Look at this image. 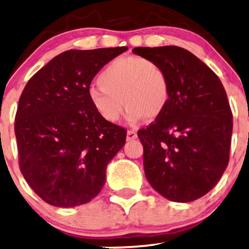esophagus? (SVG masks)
I'll return each instance as SVG.
<instances>
[{
	"instance_id": "obj_1",
	"label": "esophagus",
	"mask_w": 249,
	"mask_h": 249,
	"mask_svg": "<svg viewBox=\"0 0 249 249\" xmlns=\"http://www.w3.org/2000/svg\"><path fill=\"white\" fill-rule=\"evenodd\" d=\"M137 137H138V134L135 130L129 129L127 132V140H134V139H137Z\"/></svg>"
}]
</instances>
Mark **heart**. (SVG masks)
<instances>
[{"label": "heart", "instance_id": "heart-1", "mask_svg": "<svg viewBox=\"0 0 249 249\" xmlns=\"http://www.w3.org/2000/svg\"><path fill=\"white\" fill-rule=\"evenodd\" d=\"M97 80L99 86L89 87L87 94L97 114L107 122L120 119L124 104L128 121H139L143 116L157 119L170 101L165 69L142 57L116 58L107 63Z\"/></svg>", "mask_w": 249, "mask_h": 249}]
</instances>
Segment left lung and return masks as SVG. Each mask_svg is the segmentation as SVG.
I'll return each mask as SVG.
<instances>
[{
    "label": "left lung",
    "instance_id": "obj_1",
    "mask_svg": "<svg viewBox=\"0 0 249 249\" xmlns=\"http://www.w3.org/2000/svg\"><path fill=\"white\" fill-rule=\"evenodd\" d=\"M135 55L165 69L170 101L138 130L147 181L164 198L188 202L209 193L229 163L232 114L219 78L180 47L135 48Z\"/></svg>",
    "mask_w": 249,
    "mask_h": 249
}]
</instances>
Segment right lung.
<instances>
[{
	"instance_id": "1",
	"label": "right lung",
	"mask_w": 249,
	"mask_h": 249,
	"mask_svg": "<svg viewBox=\"0 0 249 249\" xmlns=\"http://www.w3.org/2000/svg\"><path fill=\"white\" fill-rule=\"evenodd\" d=\"M127 47L68 50L25 86L15 114L19 168L42 200L57 207L91 201L107 165L125 142V128L102 119L89 103L92 79Z\"/></svg>"
}]
</instances>
